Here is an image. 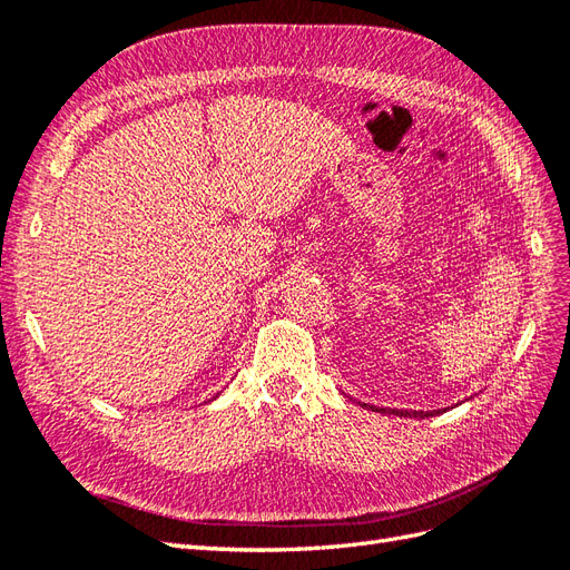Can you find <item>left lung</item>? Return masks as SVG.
<instances>
[{
  "instance_id": "8db88e82",
  "label": "left lung",
  "mask_w": 570,
  "mask_h": 570,
  "mask_svg": "<svg viewBox=\"0 0 570 570\" xmlns=\"http://www.w3.org/2000/svg\"><path fill=\"white\" fill-rule=\"evenodd\" d=\"M377 411V409H375ZM384 413V411H382ZM386 413H392V415H413V417H430L432 413L436 415L439 411H430V413H422V411H394V409H389Z\"/></svg>"
}]
</instances>
